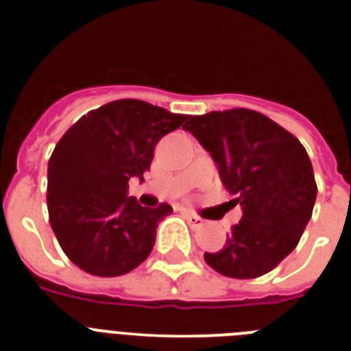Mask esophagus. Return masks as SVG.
Returning <instances> with one entry per match:
<instances>
[{
  "mask_svg": "<svg viewBox=\"0 0 351 351\" xmlns=\"http://www.w3.org/2000/svg\"><path fill=\"white\" fill-rule=\"evenodd\" d=\"M182 214H184L186 219H188V221H190V225L195 226V228H198V226H204V223H206L202 218H200V216H198V214L191 213V210H182Z\"/></svg>",
  "mask_w": 351,
  "mask_h": 351,
  "instance_id": "esophagus-1",
  "label": "esophagus"
}]
</instances>
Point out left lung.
<instances>
[{"label": "left lung", "instance_id": "left-lung-1", "mask_svg": "<svg viewBox=\"0 0 351 351\" xmlns=\"http://www.w3.org/2000/svg\"><path fill=\"white\" fill-rule=\"evenodd\" d=\"M193 133L216 161L223 186L237 195L243 219L207 265L235 280L271 272L299 244L316 200L311 160L299 138L250 108L190 116Z\"/></svg>", "mask_w": 351, "mask_h": 351}]
</instances>
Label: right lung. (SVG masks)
Returning <instances> with one entry per match:
<instances>
[{"label": "right lung", "instance_id": "right-lung-1", "mask_svg": "<svg viewBox=\"0 0 351 351\" xmlns=\"http://www.w3.org/2000/svg\"><path fill=\"white\" fill-rule=\"evenodd\" d=\"M190 116L142 100L89 110L56 144L47 170L49 221L64 255L84 272L114 278L138 267L169 204L142 207L128 181H144L154 145Z\"/></svg>", "mask_w": 351, "mask_h": 351}]
</instances>
